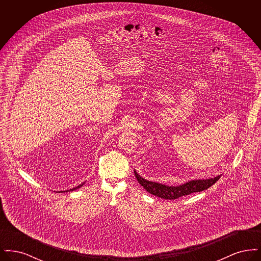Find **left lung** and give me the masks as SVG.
<instances>
[{
  "label": "left lung",
  "instance_id": "1",
  "mask_svg": "<svg viewBox=\"0 0 261 261\" xmlns=\"http://www.w3.org/2000/svg\"><path fill=\"white\" fill-rule=\"evenodd\" d=\"M134 173L138 182L141 184V186L144 187V189L147 192H149V194L153 196L165 199H176L193 193L204 191L212 186L215 182H217L221 177V175H218L216 177L208 179H195L187 181L186 183L177 186H169L162 183L149 181L140 176V174L138 173L135 169Z\"/></svg>",
  "mask_w": 261,
  "mask_h": 261
}]
</instances>
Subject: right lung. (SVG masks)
<instances>
[{
	"mask_svg": "<svg viewBox=\"0 0 261 261\" xmlns=\"http://www.w3.org/2000/svg\"><path fill=\"white\" fill-rule=\"evenodd\" d=\"M85 183V182H84ZM84 183H82V184H80L79 186L75 187V188H72V189H70V190H67V191H61L60 193H65V192H70V191H74V190H76V189H79L80 187L83 186L84 185Z\"/></svg>",
	"mask_w": 261,
	"mask_h": 261,
	"instance_id": "right-lung-1",
	"label": "right lung"
}]
</instances>
